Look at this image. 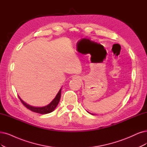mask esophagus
I'll return each instance as SVG.
<instances>
[{"label": "esophagus", "mask_w": 147, "mask_h": 147, "mask_svg": "<svg viewBox=\"0 0 147 147\" xmlns=\"http://www.w3.org/2000/svg\"><path fill=\"white\" fill-rule=\"evenodd\" d=\"M73 78L74 79H80V78L79 76H74Z\"/></svg>", "instance_id": "1"}]
</instances>
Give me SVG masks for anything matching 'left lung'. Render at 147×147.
I'll list each match as a JSON object with an SVG mask.
<instances>
[{
  "label": "left lung",
  "mask_w": 147,
  "mask_h": 147,
  "mask_svg": "<svg viewBox=\"0 0 147 147\" xmlns=\"http://www.w3.org/2000/svg\"><path fill=\"white\" fill-rule=\"evenodd\" d=\"M90 114H91V113H90ZM91 115H93V114H91Z\"/></svg>",
  "instance_id": "obj_1"
}]
</instances>
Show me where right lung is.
Returning <instances> with one entry per match:
<instances>
[{"mask_svg":"<svg viewBox=\"0 0 147 147\" xmlns=\"http://www.w3.org/2000/svg\"><path fill=\"white\" fill-rule=\"evenodd\" d=\"M61 90H62V88L60 89V90L58 92V93L56 96L55 98H54L50 103V104L45 107H36L30 105L22 100L19 96V98L20 99L22 103V104L24 105V106L26 107L27 108H28V109L30 110L31 111L35 112V113H39V114H43H43H48V113H51L52 111H53L54 110H55L56 107L57 106L59 102L60 101V99H61Z\"/></svg>","mask_w":147,"mask_h":147,"instance_id":"add662e5","label":"right lung"}]
</instances>
